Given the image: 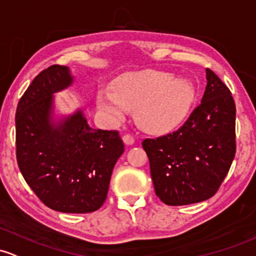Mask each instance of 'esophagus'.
<instances>
[{
    "label": "esophagus",
    "instance_id": "esophagus-1",
    "mask_svg": "<svg viewBox=\"0 0 256 256\" xmlns=\"http://www.w3.org/2000/svg\"><path fill=\"white\" fill-rule=\"evenodd\" d=\"M122 141L124 144H128V146H131V144H134V142H135V138L131 135H128V134H126V135L122 136Z\"/></svg>",
    "mask_w": 256,
    "mask_h": 256
}]
</instances>
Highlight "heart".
I'll return each mask as SVG.
<instances>
[{"instance_id": "b5f03b06", "label": "heart", "mask_w": 256, "mask_h": 256, "mask_svg": "<svg viewBox=\"0 0 256 256\" xmlns=\"http://www.w3.org/2000/svg\"><path fill=\"white\" fill-rule=\"evenodd\" d=\"M195 99V86L169 72L147 70L122 74L112 92L96 93L98 109L112 122H119L128 109H136L138 125L150 132H166L179 125Z\"/></svg>"}]
</instances>
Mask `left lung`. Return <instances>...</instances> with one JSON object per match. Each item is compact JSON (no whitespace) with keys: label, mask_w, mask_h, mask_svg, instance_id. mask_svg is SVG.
<instances>
[{"label":"left lung","mask_w":256,"mask_h":256,"mask_svg":"<svg viewBox=\"0 0 256 256\" xmlns=\"http://www.w3.org/2000/svg\"><path fill=\"white\" fill-rule=\"evenodd\" d=\"M206 90L179 130L146 138L156 195L169 206L212 198L236 154V104L227 86L206 70Z\"/></svg>","instance_id":"left-lung-1"}]
</instances>
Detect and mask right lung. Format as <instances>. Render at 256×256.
Segmentation results:
<instances>
[{"mask_svg": "<svg viewBox=\"0 0 256 256\" xmlns=\"http://www.w3.org/2000/svg\"><path fill=\"white\" fill-rule=\"evenodd\" d=\"M67 66L40 72L16 112L17 162L26 184L50 208L88 214L104 204L124 153L118 131L92 128L82 109L56 118L55 96L74 83Z\"/></svg>", "mask_w": 256, "mask_h": 256, "instance_id": "add662e5", "label": "right lung"}]
</instances>
